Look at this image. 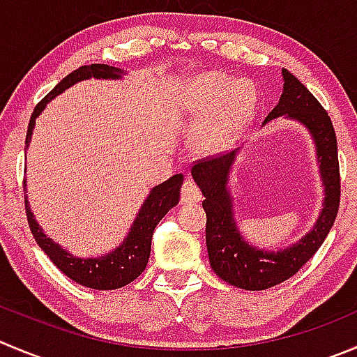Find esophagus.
<instances>
[{
  "instance_id": "1",
  "label": "esophagus",
  "mask_w": 357,
  "mask_h": 357,
  "mask_svg": "<svg viewBox=\"0 0 357 357\" xmlns=\"http://www.w3.org/2000/svg\"><path fill=\"white\" fill-rule=\"evenodd\" d=\"M202 199L199 185L193 179H186L181 186V204H195Z\"/></svg>"
}]
</instances>
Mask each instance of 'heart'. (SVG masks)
<instances>
[{"label":"heart","instance_id":"b5f03b06","mask_svg":"<svg viewBox=\"0 0 357 357\" xmlns=\"http://www.w3.org/2000/svg\"><path fill=\"white\" fill-rule=\"evenodd\" d=\"M252 83L234 82L221 73H204L188 89V106L193 113H207L192 134L197 151H218L227 148L248 126L256 109Z\"/></svg>","mask_w":357,"mask_h":357}]
</instances>
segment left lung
<instances>
[{
  "mask_svg": "<svg viewBox=\"0 0 357 357\" xmlns=\"http://www.w3.org/2000/svg\"><path fill=\"white\" fill-rule=\"evenodd\" d=\"M282 76L284 91L279 105L266 116L265 123L286 115L288 119L298 120L312 134L326 195L319 220L312 230L296 244L281 251L256 249L245 242L238 231L231 211V197L227 188L228 172L237 151L202 158L192 167L193 179L206 197L202 207L207 216L206 244L211 266L225 282L249 291L268 289L293 278L321 248L328 231L333 227L340 206V169L337 136L331 119L298 78H295L288 69H282Z\"/></svg>",
  "mask_w": 357,
  "mask_h": 357,
  "instance_id": "obj_1",
  "label": "left lung"
}]
</instances>
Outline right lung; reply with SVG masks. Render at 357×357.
<instances>
[{
  "instance_id": "add662e5",
  "label": "right lung",
  "mask_w": 357,
  "mask_h": 357,
  "mask_svg": "<svg viewBox=\"0 0 357 357\" xmlns=\"http://www.w3.org/2000/svg\"><path fill=\"white\" fill-rule=\"evenodd\" d=\"M123 69L113 68L108 64H89L82 66V68L75 69L69 73L66 78H62L57 85L41 99L34 108L33 115H31L29 127H27L26 136V148L31 141V134H33L34 123H36L38 115L45 109V106L69 89L75 83L82 82V79L89 78H102V79H119L122 78ZM183 185V174H176L169 178L167 181L160 183L155 186L150 192V195L144 200L143 207L137 213L134 225L130 227L129 235L126 241L115 249V251L108 252L99 258H76V256L69 255L66 249L55 244L50 237H47L38 221L34 220V214L31 213L29 204H27V197H24L26 202V214L27 223H29L31 231H33L34 241L38 242L41 249L47 252L48 258L54 261L62 274L68 275L78 284L85 286V288L92 289H119L122 286L130 284L134 279L139 278L144 272L148 265V258H150L151 251V237H153V230L158 225V221L167 214L171 207H174L179 202V192H181ZM24 193H26V181H24Z\"/></svg>"
}]
</instances>
